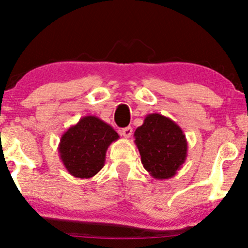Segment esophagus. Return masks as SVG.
Here are the masks:
<instances>
[{"label": "esophagus", "instance_id": "obj_1", "mask_svg": "<svg viewBox=\"0 0 248 248\" xmlns=\"http://www.w3.org/2000/svg\"><path fill=\"white\" fill-rule=\"evenodd\" d=\"M120 134L124 136V139H129L133 134V128L132 127H126V128H122L120 130Z\"/></svg>", "mask_w": 248, "mask_h": 248}]
</instances>
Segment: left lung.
Instances as JSON below:
<instances>
[{
    "label": "left lung",
    "instance_id": "1",
    "mask_svg": "<svg viewBox=\"0 0 248 248\" xmlns=\"http://www.w3.org/2000/svg\"><path fill=\"white\" fill-rule=\"evenodd\" d=\"M143 168L156 179H169L186 160L187 142L182 128L167 116L152 113L134 133Z\"/></svg>",
    "mask_w": 248,
    "mask_h": 248
}]
</instances>
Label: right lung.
Masks as SVG:
<instances>
[{"label": "right lung", "instance_id": "1", "mask_svg": "<svg viewBox=\"0 0 248 248\" xmlns=\"http://www.w3.org/2000/svg\"><path fill=\"white\" fill-rule=\"evenodd\" d=\"M119 138L113 127L101 119L84 116L62 135L59 157L70 175L88 179L102 169L108 147Z\"/></svg>", "mask_w": 248, "mask_h": 248}]
</instances>
